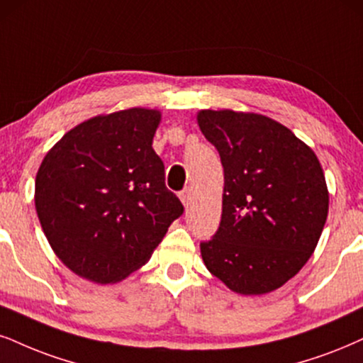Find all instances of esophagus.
Returning <instances> with one entry per match:
<instances>
[{"label":"esophagus","instance_id":"esophagus-1","mask_svg":"<svg viewBox=\"0 0 363 363\" xmlns=\"http://www.w3.org/2000/svg\"><path fill=\"white\" fill-rule=\"evenodd\" d=\"M180 200H182V203L185 205V207H189L190 202H191V190L190 189L183 190L180 194Z\"/></svg>","mask_w":363,"mask_h":363}]
</instances>
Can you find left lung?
I'll list each match as a JSON object with an SVG mask.
<instances>
[{"label":"left lung","mask_w":363,"mask_h":363,"mask_svg":"<svg viewBox=\"0 0 363 363\" xmlns=\"http://www.w3.org/2000/svg\"><path fill=\"white\" fill-rule=\"evenodd\" d=\"M196 121L223 167L220 225L200 244L205 266L234 293H271L315 252L328 217L323 168L267 116L203 109Z\"/></svg>","instance_id":"8db88e82"}]
</instances>
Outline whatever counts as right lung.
Segmentation results:
<instances>
[{
  "mask_svg": "<svg viewBox=\"0 0 363 363\" xmlns=\"http://www.w3.org/2000/svg\"><path fill=\"white\" fill-rule=\"evenodd\" d=\"M160 121L145 107L96 116L40 164L38 220L57 257L84 279L111 284L140 269L183 213L153 150Z\"/></svg>",
  "mask_w": 363,
  "mask_h": 363,
  "instance_id": "obj_1",
  "label": "right lung"
}]
</instances>
